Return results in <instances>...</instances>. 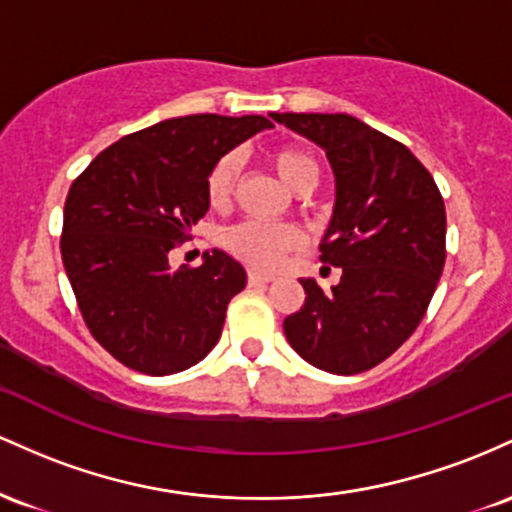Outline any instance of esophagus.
Here are the masks:
<instances>
[{"instance_id":"1","label":"esophagus","mask_w":512,"mask_h":512,"mask_svg":"<svg viewBox=\"0 0 512 512\" xmlns=\"http://www.w3.org/2000/svg\"><path fill=\"white\" fill-rule=\"evenodd\" d=\"M271 280H273V275L249 271V285H266V283H271Z\"/></svg>"}]
</instances>
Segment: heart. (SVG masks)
I'll use <instances>...</instances> for the list:
<instances>
[{
  "label": "heart",
  "mask_w": 512,
  "mask_h": 512,
  "mask_svg": "<svg viewBox=\"0 0 512 512\" xmlns=\"http://www.w3.org/2000/svg\"><path fill=\"white\" fill-rule=\"evenodd\" d=\"M241 154L227 152L212 164L208 181H205V193L212 208H227L232 203L234 191L241 176ZM273 166L280 179L292 191H300L307 183L317 186L319 166L314 162L312 154L302 152L295 147H280L273 152ZM227 249L234 256L241 258L249 266L271 271L283 263V258L290 251L300 249L304 244V232L295 225H266V222H241L225 234Z\"/></svg>",
  "instance_id": "b5f03b06"
}]
</instances>
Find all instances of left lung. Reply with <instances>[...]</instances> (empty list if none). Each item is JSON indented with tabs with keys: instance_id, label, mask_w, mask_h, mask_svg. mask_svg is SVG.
<instances>
[{
	"instance_id": "1",
	"label": "left lung",
	"mask_w": 512,
	"mask_h": 512,
	"mask_svg": "<svg viewBox=\"0 0 512 512\" xmlns=\"http://www.w3.org/2000/svg\"><path fill=\"white\" fill-rule=\"evenodd\" d=\"M326 152L336 205L321 261L341 283L300 280L304 304L283 321L290 346L319 370L358 375L416 331L445 266V203L409 147L348 113H271Z\"/></svg>"
}]
</instances>
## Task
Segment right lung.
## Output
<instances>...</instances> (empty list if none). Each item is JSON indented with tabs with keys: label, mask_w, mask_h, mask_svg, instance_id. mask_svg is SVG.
Instances as JSON below:
<instances>
[{
	"label": "right lung",
	"mask_w": 512,
	"mask_h": 512,
	"mask_svg": "<svg viewBox=\"0 0 512 512\" xmlns=\"http://www.w3.org/2000/svg\"><path fill=\"white\" fill-rule=\"evenodd\" d=\"M266 128L263 116L169 118L113 142L72 183L62 263L91 336L118 363L174 375L220 341L246 271L220 249L174 271L169 251L210 208L212 164Z\"/></svg>",
	"instance_id": "right-lung-1"
}]
</instances>
